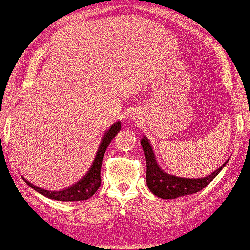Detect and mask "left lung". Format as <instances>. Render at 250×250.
<instances>
[{"instance_id":"left-lung-1","label":"left lung","mask_w":250,"mask_h":250,"mask_svg":"<svg viewBox=\"0 0 250 250\" xmlns=\"http://www.w3.org/2000/svg\"><path fill=\"white\" fill-rule=\"evenodd\" d=\"M141 145L146 163V186L155 196L162 198V199H175L177 197L189 196V194L203 190L217 176V174L221 172L229 160L228 159L220 168L206 177L183 179V177L167 174L160 168L156 162L151 145L146 136L141 139Z\"/></svg>"}]
</instances>
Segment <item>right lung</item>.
Wrapping results in <instances>:
<instances>
[{"label": "right lung", "mask_w": 250, "mask_h": 250, "mask_svg": "<svg viewBox=\"0 0 250 250\" xmlns=\"http://www.w3.org/2000/svg\"><path fill=\"white\" fill-rule=\"evenodd\" d=\"M121 129V122H116L115 124L110 126V128L104 133V138H102L100 146H99L98 152L95 155V158L92 164L91 168L88 172L85 174L83 179L78 181L77 183H75L74 186H71L67 189L61 190V191H49L41 189L34 186L33 183L28 182L25 180V182L28 184L30 188H33L34 190L37 192L43 194L50 199L53 200H59V201H80V200H87L88 198H91L93 194L97 192V190L100 188L101 184V165H102V159H104V155L107 150L109 143L111 142V140L115 138V135L117 134Z\"/></svg>", "instance_id": "1"}]
</instances>
